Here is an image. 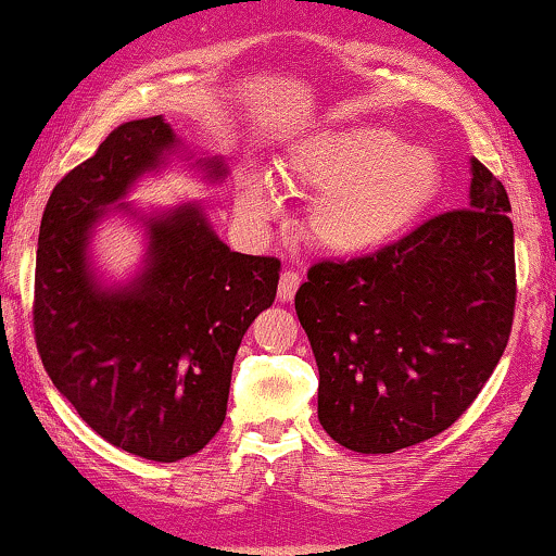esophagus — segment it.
<instances>
[{
    "label": "esophagus",
    "mask_w": 556,
    "mask_h": 556,
    "mask_svg": "<svg viewBox=\"0 0 556 556\" xmlns=\"http://www.w3.org/2000/svg\"><path fill=\"white\" fill-rule=\"evenodd\" d=\"M299 286H301L299 273L283 270V273H280V283H278V299L283 303L293 301V295H295V291H299Z\"/></svg>",
    "instance_id": "esophagus-1"
}]
</instances>
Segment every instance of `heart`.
I'll return each mask as SVG.
<instances>
[{"mask_svg":"<svg viewBox=\"0 0 556 556\" xmlns=\"http://www.w3.org/2000/svg\"><path fill=\"white\" fill-rule=\"evenodd\" d=\"M291 192H316L306 238L331 255H362L405 235L443 189V164L425 147H407L384 126L324 128L301 139L280 162ZM240 210L265 219L276 210L270 179L248 172Z\"/></svg>","mask_w":556,"mask_h":556,"instance_id":"1","label":"heart"}]
</instances>
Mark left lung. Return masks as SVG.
<instances>
[{"label":"left lung","mask_w":556,"mask_h":556,"mask_svg":"<svg viewBox=\"0 0 556 556\" xmlns=\"http://www.w3.org/2000/svg\"><path fill=\"white\" fill-rule=\"evenodd\" d=\"M511 202L470 159V202L377 253L324 261L295 293L318 367V422L356 453H394L451 428L508 344Z\"/></svg>","instance_id":"8db88e82"}]
</instances>
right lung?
Segmentation results:
<instances>
[{"label":"right lung","mask_w":556,"mask_h":556,"mask_svg":"<svg viewBox=\"0 0 556 556\" xmlns=\"http://www.w3.org/2000/svg\"><path fill=\"white\" fill-rule=\"evenodd\" d=\"M181 149L162 116L113 128L52 189L35 265V341L52 384L103 440L159 463L200 453L223 428L235 354L280 278L278 257L232 253L202 204L143 215L124 202ZM194 166L227 177L219 156ZM111 211L140 219L148 253L131 281L103 287L89 240Z\"/></svg>","instance_id":"right-lung-1"}]
</instances>
